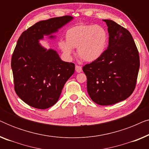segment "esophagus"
Listing matches in <instances>:
<instances>
[{
    "label": "esophagus",
    "mask_w": 149,
    "mask_h": 149,
    "mask_svg": "<svg viewBox=\"0 0 149 149\" xmlns=\"http://www.w3.org/2000/svg\"><path fill=\"white\" fill-rule=\"evenodd\" d=\"M75 70H76V72H82V67L78 66V65H76V66H75Z\"/></svg>",
    "instance_id": "obj_1"
}]
</instances>
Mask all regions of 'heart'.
I'll use <instances>...</instances> for the list:
<instances>
[{
  "instance_id": "obj_1",
  "label": "heart",
  "mask_w": 149,
  "mask_h": 149,
  "mask_svg": "<svg viewBox=\"0 0 149 149\" xmlns=\"http://www.w3.org/2000/svg\"><path fill=\"white\" fill-rule=\"evenodd\" d=\"M66 40L59 42V47L68 58L77 54L85 62H93L102 56L107 48L109 35L104 27L93 24H79L67 30Z\"/></svg>"
}]
</instances>
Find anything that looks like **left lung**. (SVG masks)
<instances>
[{
    "label": "left lung",
    "mask_w": 149,
    "mask_h": 149,
    "mask_svg": "<svg viewBox=\"0 0 149 149\" xmlns=\"http://www.w3.org/2000/svg\"><path fill=\"white\" fill-rule=\"evenodd\" d=\"M108 26L109 46L100 58L85 65L89 95L99 105H112L130 96L135 89L140 58L132 34L110 19Z\"/></svg>",
    "instance_id": "8db88e82"
}]
</instances>
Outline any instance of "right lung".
I'll list each match as a JSON object with an SVG mask.
<instances>
[{
  "mask_svg": "<svg viewBox=\"0 0 149 149\" xmlns=\"http://www.w3.org/2000/svg\"><path fill=\"white\" fill-rule=\"evenodd\" d=\"M73 19L66 15L38 22L22 32L11 58L14 89L24 102L48 109L59 100L65 83L74 72V64L61 60L56 51L39 43Z\"/></svg>",
  "mask_w": 149,
  "mask_h": 149,
  "instance_id": "right-lung-1",
  "label": "right lung"
}]
</instances>
